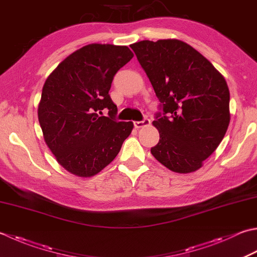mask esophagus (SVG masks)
<instances>
[{"mask_svg":"<svg viewBox=\"0 0 257 257\" xmlns=\"http://www.w3.org/2000/svg\"><path fill=\"white\" fill-rule=\"evenodd\" d=\"M149 124H150V120L148 118H145L144 120H142V121H135L134 122V125L137 129L146 127V125H149Z\"/></svg>","mask_w":257,"mask_h":257,"instance_id":"34e87169","label":"esophagus"}]
</instances>
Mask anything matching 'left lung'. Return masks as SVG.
I'll list each match as a JSON object with an SVG mask.
<instances>
[{"label": "left lung", "mask_w": 257, "mask_h": 257, "mask_svg": "<svg viewBox=\"0 0 257 257\" xmlns=\"http://www.w3.org/2000/svg\"><path fill=\"white\" fill-rule=\"evenodd\" d=\"M130 48L163 109L153 121L159 143L150 152L172 172H195L227 132L230 114L226 80L204 55L180 40H144Z\"/></svg>", "instance_id": "obj_1"}]
</instances>
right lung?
<instances>
[{
	"instance_id": "1",
	"label": "right lung",
	"mask_w": 257,
	"mask_h": 257,
	"mask_svg": "<svg viewBox=\"0 0 257 257\" xmlns=\"http://www.w3.org/2000/svg\"><path fill=\"white\" fill-rule=\"evenodd\" d=\"M133 57L125 45L88 44L65 58L45 80L39 122L45 144L69 173L97 175L132 134L133 121L115 120L118 109L109 90L114 74Z\"/></svg>"
}]
</instances>
